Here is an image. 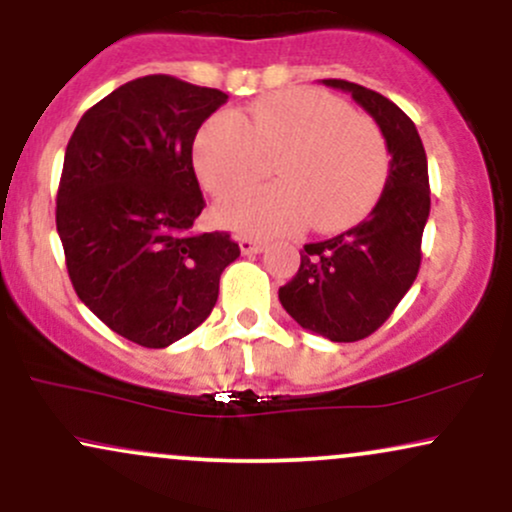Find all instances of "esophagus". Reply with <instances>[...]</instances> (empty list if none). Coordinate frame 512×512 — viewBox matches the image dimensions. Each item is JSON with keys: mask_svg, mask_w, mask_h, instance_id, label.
Listing matches in <instances>:
<instances>
[{"mask_svg": "<svg viewBox=\"0 0 512 512\" xmlns=\"http://www.w3.org/2000/svg\"><path fill=\"white\" fill-rule=\"evenodd\" d=\"M238 245L245 255H257V252H262L264 248H267V243H264V240H257V238H240Z\"/></svg>", "mask_w": 512, "mask_h": 512, "instance_id": "1", "label": "esophagus"}]
</instances>
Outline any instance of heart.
Listing matches in <instances>:
<instances>
[{
  "instance_id": "heart-1",
  "label": "heart",
  "mask_w": 512,
  "mask_h": 512,
  "mask_svg": "<svg viewBox=\"0 0 512 512\" xmlns=\"http://www.w3.org/2000/svg\"><path fill=\"white\" fill-rule=\"evenodd\" d=\"M272 155L280 182L221 199V226L255 236L308 223L342 231L368 214L390 175L383 129L320 88H286L236 115H214L197 132L192 163L204 190L226 195L259 177Z\"/></svg>"
}]
</instances>
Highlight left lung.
<instances>
[{
	"label": "left lung",
	"instance_id": "obj_1",
	"mask_svg": "<svg viewBox=\"0 0 512 512\" xmlns=\"http://www.w3.org/2000/svg\"><path fill=\"white\" fill-rule=\"evenodd\" d=\"M322 84L351 98L383 129L390 175L378 204L358 226L308 243L279 301L303 330L330 342H358L392 315L421 267V236L431 211L428 161L416 125L390 98L344 79Z\"/></svg>",
	"mask_w": 512,
	"mask_h": 512
}]
</instances>
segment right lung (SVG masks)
<instances>
[{"label": "right lung", "mask_w": 512, "mask_h": 512, "mask_svg": "<svg viewBox=\"0 0 512 512\" xmlns=\"http://www.w3.org/2000/svg\"><path fill=\"white\" fill-rule=\"evenodd\" d=\"M228 96L168 74L115 88L76 125L57 190V233L76 296L110 330L146 346L197 330L240 255L231 233H195L197 129Z\"/></svg>", "instance_id": "obj_1"}]
</instances>
